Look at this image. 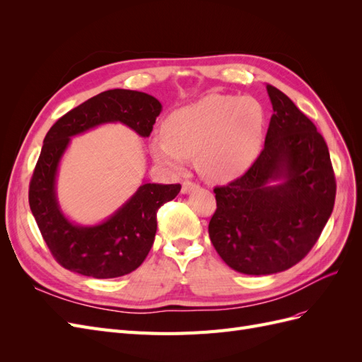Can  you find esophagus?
<instances>
[{
	"instance_id": "esophagus-1",
	"label": "esophagus",
	"mask_w": 362,
	"mask_h": 362,
	"mask_svg": "<svg viewBox=\"0 0 362 362\" xmlns=\"http://www.w3.org/2000/svg\"><path fill=\"white\" fill-rule=\"evenodd\" d=\"M194 189H198V184L196 182H193V181H189V180H185L184 182H182V187H181V192L185 194V193H190V192H193Z\"/></svg>"
}]
</instances>
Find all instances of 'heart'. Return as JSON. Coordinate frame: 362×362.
Segmentation results:
<instances>
[{
  "instance_id": "heart-1",
  "label": "heart",
  "mask_w": 362,
  "mask_h": 362,
  "mask_svg": "<svg viewBox=\"0 0 362 362\" xmlns=\"http://www.w3.org/2000/svg\"><path fill=\"white\" fill-rule=\"evenodd\" d=\"M264 125V108L254 98L210 93L164 119L149 149L158 164L173 170L196 156L204 178L228 182L257 160Z\"/></svg>"
}]
</instances>
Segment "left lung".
Returning <instances> with one entry per match:
<instances>
[{
    "label": "left lung",
    "instance_id": "8db88e82",
    "mask_svg": "<svg viewBox=\"0 0 362 362\" xmlns=\"http://www.w3.org/2000/svg\"><path fill=\"white\" fill-rule=\"evenodd\" d=\"M267 93L273 115L264 149L245 175L214 189L217 208L208 225L217 254L245 275H272L305 258L331 217L337 192L315 125L276 87L267 84Z\"/></svg>",
    "mask_w": 362,
    "mask_h": 362
}]
</instances>
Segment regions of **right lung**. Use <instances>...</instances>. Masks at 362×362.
Here are the masks:
<instances>
[{
  "instance_id": "right-lung-1",
  "label": "right lung",
  "mask_w": 362,
  "mask_h": 362,
  "mask_svg": "<svg viewBox=\"0 0 362 362\" xmlns=\"http://www.w3.org/2000/svg\"><path fill=\"white\" fill-rule=\"evenodd\" d=\"M161 104L144 92L113 89L72 108L51 127L30 181L28 202L52 257L71 272L96 279L128 275L148 257L157 233L158 208L172 201L180 184H141L139 190L95 226L69 222L60 211L56 175L71 137L107 122H120L149 137Z\"/></svg>"
}]
</instances>
